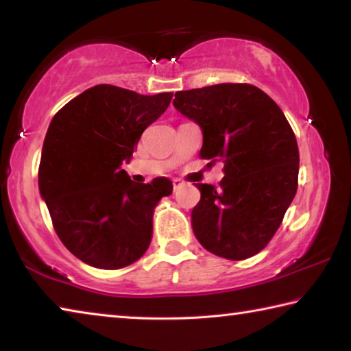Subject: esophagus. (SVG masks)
Returning <instances> with one entry per match:
<instances>
[{
    "instance_id": "34e87169",
    "label": "esophagus",
    "mask_w": 351,
    "mask_h": 351,
    "mask_svg": "<svg viewBox=\"0 0 351 351\" xmlns=\"http://www.w3.org/2000/svg\"><path fill=\"white\" fill-rule=\"evenodd\" d=\"M184 186V182L181 180H173V189L175 190H180Z\"/></svg>"
}]
</instances>
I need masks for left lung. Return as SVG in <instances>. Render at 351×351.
I'll return each instance as SVG.
<instances>
[{
  "mask_svg": "<svg viewBox=\"0 0 351 351\" xmlns=\"http://www.w3.org/2000/svg\"><path fill=\"white\" fill-rule=\"evenodd\" d=\"M173 106L203 132L201 158L224 162L218 189L195 184V237L218 257H252L274 237L297 192L299 148L287 117L246 83L180 91Z\"/></svg>",
  "mask_w": 351,
  "mask_h": 351,
  "instance_id": "1",
  "label": "left lung"
}]
</instances>
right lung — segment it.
Returning a JSON list of instances; mask_svg holds the SVG:
<instances>
[{"label":"right lung","instance_id":"obj_1","mask_svg":"<svg viewBox=\"0 0 351 351\" xmlns=\"http://www.w3.org/2000/svg\"><path fill=\"white\" fill-rule=\"evenodd\" d=\"M171 96L96 85L52 117L38 189L58 239L83 263L119 269L150 246L154 206L173 184L167 178L134 182L122 164L132 161L144 130L167 110Z\"/></svg>","mask_w":351,"mask_h":351}]
</instances>
